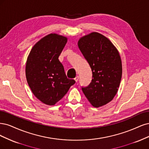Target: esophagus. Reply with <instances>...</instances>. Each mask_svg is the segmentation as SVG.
<instances>
[{
  "label": "esophagus",
  "instance_id": "34e87169",
  "mask_svg": "<svg viewBox=\"0 0 149 149\" xmlns=\"http://www.w3.org/2000/svg\"><path fill=\"white\" fill-rule=\"evenodd\" d=\"M74 80H75V81H76V82H77V81H78V80H79V76L75 77L74 78Z\"/></svg>",
  "mask_w": 149,
  "mask_h": 149
}]
</instances>
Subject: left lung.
I'll return each instance as SVG.
<instances>
[{"label":"left lung","instance_id":"8db88e82","mask_svg":"<svg viewBox=\"0 0 149 149\" xmlns=\"http://www.w3.org/2000/svg\"><path fill=\"white\" fill-rule=\"evenodd\" d=\"M78 46L92 71V81L81 90L93 107H102L118 92L122 77L121 57L110 40L97 32L80 38Z\"/></svg>","mask_w":149,"mask_h":149}]
</instances>
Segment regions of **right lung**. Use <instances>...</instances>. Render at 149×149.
I'll return each mask as SVG.
<instances>
[{
    "mask_svg": "<svg viewBox=\"0 0 149 149\" xmlns=\"http://www.w3.org/2000/svg\"><path fill=\"white\" fill-rule=\"evenodd\" d=\"M67 41L66 37L51 33L38 41L28 56L25 73L28 85L35 97L47 105L58 102L75 83L67 77L58 59Z\"/></svg>",
    "mask_w": 149,
    "mask_h": 149,
    "instance_id": "right-lung-1",
    "label": "right lung"
}]
</instances>
